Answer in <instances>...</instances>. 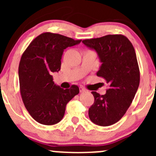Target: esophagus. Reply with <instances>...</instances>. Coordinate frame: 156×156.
Masks as SVG:
<instances>
[{
	"label": "esophagus",
	"instance_id": "34e87169",
	"mask_svg": "<svg viewBox=\"0 0 156 156\" xmlns=\"http://www.w3.org/2000/svg\"><path fill=\"white\" fill-rule=\"evenodd\" d=\"M79 90H80V92H85V91H87V90L85 89V88L84 87H79Z\"/></svg>",
	"mask_w": 156,
	"mask_h": 156
}]
</instances>
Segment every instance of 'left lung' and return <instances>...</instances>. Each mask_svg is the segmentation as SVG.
<instances>
[{
    "instance_id": "8db88e82",
    "label": "left lung",
    "mask_w": 156,
    "mask_h": 156,
    "mask_svg": "<svg viewBox=\"0 0 156 156\" xmlns=\"http://www.w3.org/2000/svg\"><path fill=\"white\" fill-rule=\"evenodd\" d=\"M82 42L96 50L102 62L97 75L108 84L104 95L92 91L94 103L89 108V118L96 125L109 126L126 113L139 87L140 75L135 50L123 34H108Z\"/></svg>"
}]
</instances>
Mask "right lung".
<instances>
[{"mask_svg":"<svg viewBox=\"0 0 156 156\" xmlns=\"http://www.w3.org/2000/svg\"><path fill=\"white\" fill-rule=\"evenodd\" d=\"M81 40L44 32L36 37L22 55L19 65L20 90L25 107L38 123L52 125L60 122L66 104L79 93L77 85L62 89L53 81L59 72L65 49Z\"/></svg>","mask_w":156,"mask_h":156,"instance_id":"right-lung-1","label":"right lung"}]
</instances>
